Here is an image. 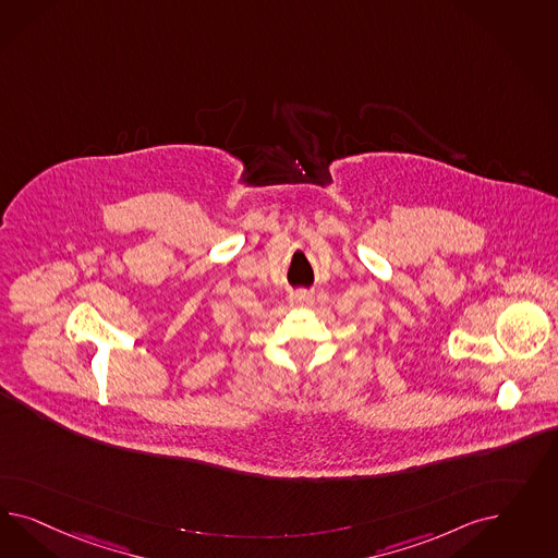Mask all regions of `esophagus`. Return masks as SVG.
<instances>
[{
  "label": "esophagus",
  "instance_id": "obj_1",
  "mask_svg": "<svg viewBox=\"0 0 558 558\" xmlns=\"http://www.w3.org/2000/svg\"><path fill=\"white\" fill-rule=\"evenodd\" d=\"M290 301L296 304V306H308V304H313L315 299H313V294L306 292V290H296V292H292Z\"/></svg>",
  "mask_w": 558,
  "mask_h": 558
}]
</instances>
